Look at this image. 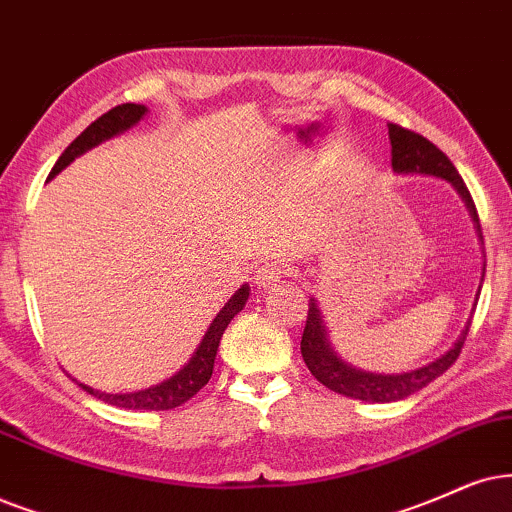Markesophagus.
Listing matches in <instances>:
<instances>
[{
  "label": "esophagus",
  "instance_id": "esophagus-1",
  "mask_svg": "<svg viewBox=\"0 0 512 512\" xmlns=\"http://www.w3.org/2000/svg\"><path fill=\"white\" fill-rule=\"evenodd\" d=\"M290 274V264H286V262H278V260H271V262H264L260 269H257V274H255V283L260 288H271V286H276L278 281H281V278H286Z\"/></svg>",
  "mask_w": 512,
  "mask_h": 512
}]
</instances>
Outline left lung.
<instances>
[{"label":"left lung","instance_id":"left-lung-1","mask_svg":"<svg viewBox=\"0 0 512 512\" xmlns=\"http://www.w3.org/2000/svg\"><path fill=\"white\" fill-rule=\"evenodd\" d=\"M390 129V144H392V170L394 172H416V174H432V177H442L449 181L454 189L461 193V198L468 205L472 219H475L477 229H480V217H477L475 200H472L468 186L461 179V174L454 167L446 155L439 148L420 134L411 132V129L394 125H387ZM482 236V234H480ZM470 323L465 326V331L458 335L454 347L442 357L432 361V364L416 368L411 373H399V375H383V373H366L359 368L347 366L338 354L333 352L331 342H328L326 326H323L321 312L316 307V300L309 302V314H307V326L302 333V359L307 364L309 371L321 385H326L328 390L345 394V397L361 399V401H378V404H387V401H397L409 397V394L423 390L425 385H430L432 380L439 378L444 371H449L451 364L461 354L463 342L468 338Z\"/></svg>","mask_w":512,"mask_h":512}]
</instances>
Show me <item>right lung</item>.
<instances>
[{
    "label": "right lung",
    "mask_w": 512,
    "mask_h": 512,
    "mask_svg": "<svg viewBox=\"0 0 512 512\" xmlns=\"http://www.w3.org/2000/svg\"><path fill=\"white\" fill-rule=\"evenodd\" d=\"M148 113L146 106L141 103H122V106L111 108L108 113H103L101 118H96L92 125H89L84 132L77 137L73 144H70L66 151L61 153V158L56 160L54 170L49 172V179H54L63 167H68L77 155L87 153L89 148L99 146L101 141L115 137V134L127 132L129 127H134L137 122L144 118ZM250 288L241 286L231 295V300L219 309V314L215 316V321L210 323V328L205 331L203 340L193 352V357L189 359V364L184 368H179L172 378H167L165 383L148 387V390H139V392H125V394H106L99 390H92V387L77 383L84 392H89L92 397L106 401V404L118 406V409H137V411H170L177 409V406L189 401L193 394L198 390H203L208 385V380L212 378V368H215V357H217V347L219 340L229 326L231 319L241 312L248 302Z\"/></svg>",
    "instance_id": "obj_1"
}]
</instances>
